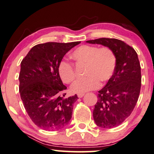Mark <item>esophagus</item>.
I'll use <instances>...</instances> for the list:
<instances>
[{"mask_svg":"<svg viewBox=\"0 0 154 154\" xmlns=\"http://www.w3.org/2000/svg\"><path fill=\"white\" fill-rule=\"evenodd\" d=\"M84 96V94H77L78 98H82V97H83Z\"/></svg>","mask_w":154,"mask_h":154,"instance_id":"1","label":"esophagus"}]
</instances>
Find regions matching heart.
<instances>
[{"instance_id":"b5f03b06","label":"heart","mask_w":154,"mask_h":154,"mask_svg":"<svg viewBox=\"0 0 154 154\" xmlns=\"http://www.w3.org/2000/svg\"><path fill=\"white\" fill-rule=\"evenodd\" d=\"M71 58L77 65L86 66V78L79 79L71 86V91L84 94L98 88L100 82H106L113 75L116 65L115 53L108 47L82 45L73 51ZM58 73L62 81L70 84L74 81L76 74L74 67L68 62H60Z\"/></svg>"}]
</instances>
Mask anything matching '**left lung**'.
Listing matches in <instances>:
<instances>
[{
    "label": "left lung",
    "mask_w": 154,
    "mask_h": 154,
    "mask_svg": "<svg viewBox=\"0 0 154 154\" xmlns=\"http://www.w3.org/2000/svg\"><path fill=\"white\" fill-rule=\"evenodd\" d=\"M86 42L109 47L116 54L115 70L98 91L93 116L99 127H116L131 115L139 98L142 77L137 54L133 47L118 39L103 38Z\"/></svg>",
    "instance_id": "obj_1"
}]
</instances>
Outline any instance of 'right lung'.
Listing matches in <instances>:
<instances>
[{
    "label": "right lung",
    "instance_id": "add662e5",
    "mask_svg": "<svg viewBox=\"0 0 154 154\" xmlns=\"http://www.w3.org/2000/svg\"><path fill=\"white\" fill-rule=\"evenodd\" d=\"M81 42L34 46L21 63L19 93L32 121L45 131L61 129L72 118L77 95L63 98L67 87L58 73L63 56Z\"/></svg>",
    "mask_w": 154,
    "mask_h": 154
}]
</instances>
